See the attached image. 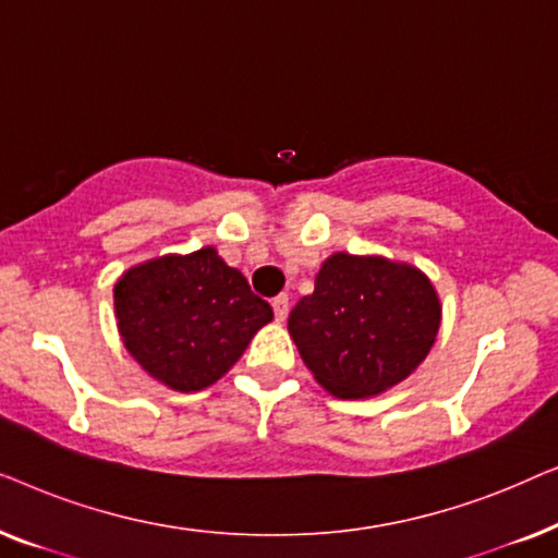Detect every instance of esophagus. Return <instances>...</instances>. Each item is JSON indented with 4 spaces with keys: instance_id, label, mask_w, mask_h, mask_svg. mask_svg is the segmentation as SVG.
<instances>
[{
    "instance_id": "1",
    "label": "esophagus",
    "mask_w": 558,
    "mask_h": 558,
    "mask_svg": "<svg viewBox=\"0 0 558 558\" xmlns=\"http://www.w3.org/2000/svg\"><path fill=\"white\" fill-rule=\"evenodd\" d=\"M271 307H274V315H277L279 323H284L287 315H289V296L287 294H277L271 300Z\"/></svg>"
}]
</instances>
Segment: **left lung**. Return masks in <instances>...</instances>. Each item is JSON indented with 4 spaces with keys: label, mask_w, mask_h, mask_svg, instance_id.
Masks as SVG:
<instances>
[{
    "label": "left lung",
    "mask_w": 558,
    "mask_h": 558,
    "mask_svg": "<svg viewBox=\"0 0 558 558\" xmlns=\"http://www.w3.org/2000/svg\"><path fill=\"white\" fill-rule=\"evenodd\" d=\"M441 323L437 289L411 264L332 254L315 292L289 315L302 361L338 399H365L401 384L429 355Z\"/></svg>",
    "instance_id": "left-lung-1"
}]
</instances>
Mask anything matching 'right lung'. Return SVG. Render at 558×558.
<instances>
[{
    "mask_svg": "<svg viewBox=\"0 0 558 558\" xmlns=\"http://www.w3.org/2000/svg\"><path fill=\"white\" fill-rule=\"evenodd\" d=\"M113 310L134 361L185 393L226 376L274 319L269 302L213 246L132 266L113 287Z\"/></svg>",
    "mask_w": 558,
    "mask_h": 558,
    "instance_id": "add662e5",
    "label": "right lung"
}]
</instances>
